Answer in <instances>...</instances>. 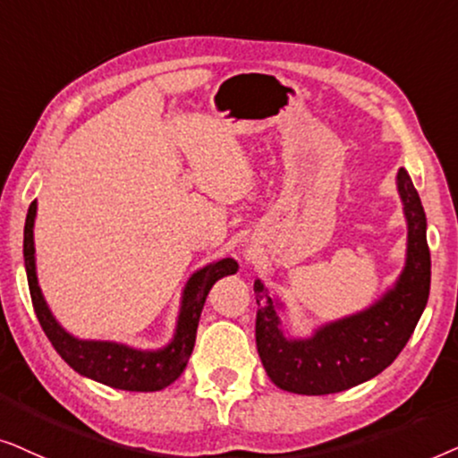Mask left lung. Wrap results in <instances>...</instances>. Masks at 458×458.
Returning a JSON list of instances; mask_svg holds the SVG:
<instances>
[{
	"label": "left lung",
	"mask_w": 458,
	"mask_h": 458,
	"mask_svg": "<svg viewBox=\"0 0 458 458\" xmlns=\"http://www.w3.org/2000/svg\"><path fill=\"white\" fill-rule=\"evenodd\" d=\"M395 186L406 217V259L395 283L369 308L316 327L308 337L284 328L286 306L255 278V341L274 386L291 394L325 395L373 379L404 350L428 306L431 258L428 217L411 175L400 167Z\"/></svg>",
	"instance_id": "obj_1"
}]
</instances>
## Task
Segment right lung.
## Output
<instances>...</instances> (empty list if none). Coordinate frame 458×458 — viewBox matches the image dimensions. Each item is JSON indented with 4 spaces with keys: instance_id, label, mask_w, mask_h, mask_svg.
<instances>
[{
    "instance_id": "right-lung-1",
    "label": "right lung",
    "mask_w": 458,
    "mask_h": 458,
    "mask_svg": "<svg viewBox=\"0 0 458 458\" xmlns=\"http://www.w3.org/2000/svg\"><path fill=\"white\" fill-rule=\"evenodd\" d=\"M35 217H38V200L30 203L27 222H24V267H27L35 314H38L41 328L52 341L54 350L60 353V358L79 375L102 383V386L125 389V392H158V389L172 386L184 373L188 358L192 353L199 318L211 286L219 278L236 274L239 270L236 259L222 258L191 274L184 291H182L174 337L167 345L157 347V350H138V347L119 344V341L79 339L60 325L47 306L44 293H41L38 264H35Z\"/></svg>"
}]
</instances>
